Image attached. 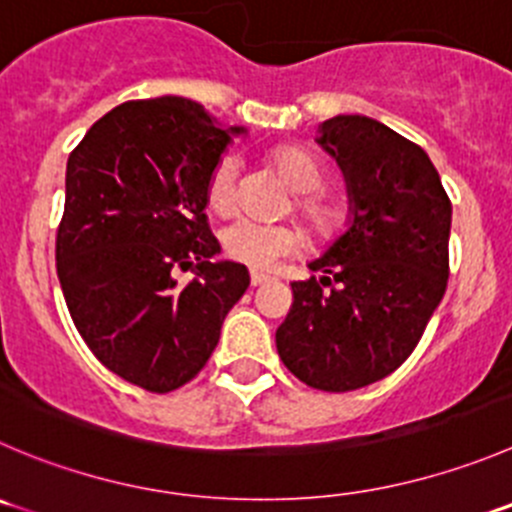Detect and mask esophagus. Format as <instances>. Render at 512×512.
I'll return each mask as SVG.
<instances>
[{
	"label": "esophagus",
	"mask_w": 512,
	"mask_h": 512,
	"mask_svg": "<svg viewBox=\"0 0 512 512\" xmlns=\"http://www.w3.org/2000/svg\"><path fill=\"white\" fill-rule=\"evenodd\" d=\"M271 276L269 274H261V271H251V286H264L269 284Z\"/></svg>",
	"instance_id": "esophagus-1"
}]
</instances>
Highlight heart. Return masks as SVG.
Returning <instances> with one entry per match:
<instances>
[{"mask_svg":"<svg viewBox=\"0 0 512 512\" xmlns=\"http://www.w3.org/2000/svg\"><path fill=\"white\" fill-rule=\"evenodd\" d=\"M269 163L279 173L286 186L294 193V211L301 221L306 223L311 236L316 241L326 243L342 233L347 223V208L337 193L321 188L326 180V168L314 153L296 145H281L271 150ZM238 173L241 163L236 155H223L213 165L208 175L206 198L211 211L228 216L238 206ZM223 251L228 259L238 261L251 269H271L279 259H286L296 253L304 243V236L296 226L281 223V226H266V223L233 221L231 226L223 228L221 233Z\"/></svg>","mask_w":512,"mask_h":512,"instance_id":"b5f03b06","label":"heart"}]
</instances>
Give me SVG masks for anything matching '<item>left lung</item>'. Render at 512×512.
I'll return each mask as SVG.
<instances>
[{
    "instance_id": "1",
    "label": "left lung",
    "mask_w": 512,
    "mask_h": 512,
    "mask_svg": "<svg viewBox=\"0 0 512 512\" xmlns=\"http://www.w3.org/2000/svg\"><path fill=\"white\" fill-rule=\"evenodd\" d=\"M316 143L347 180L349 228L294 281L276 349L296 379L349 392L392 374L420 342L450 276L452 203L425 150L379 120L337 115Z\"/></svg>"
}]
</instances>
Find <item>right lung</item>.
Returning a JSON list of instances; mask_svg holds the SVG:
<instances>
[{
	"label": "right lung",
	"instance_id": "obj_1",
	"mask_svg": "<svg viewBox=\"0 0 512 512\" xmlns=\"http://www.w3.org/2000/svg\"><path fill=\"white\" fill-rule=\"evenodd\" d=\"M186 97L123 102L67 160L57 276L77 332L110 372L148 392L191 382L251 276L221 253L206 186L231 135ZM180 270L197 279L177 284Z\"/></svg>",
	"mask_w": 512,
	"mask_h": 512
}]
</instances>
